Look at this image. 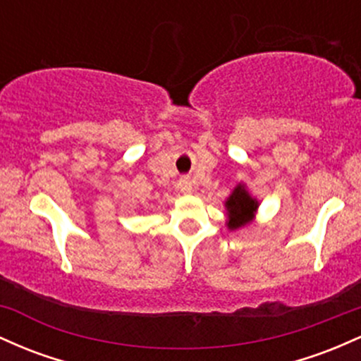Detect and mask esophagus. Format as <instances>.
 Returning a JSON list of instances; mask_svg holds the SVG:
<instances>
[{
  "instance_id": "obj_1",
  "label": "esophagus",
  "mask_w": 361,
  "mask_h": 361,
  "mask_svg": "<svg viewBox=\"0 0 361 361\" xmlns=\"http://www.w3.org/2000/svg\"><path fill=\"white\" fill-rule=\"evenodd\" d=\"M179 188H180L182 192L191 194V192H192V182L189 180V179H182V180L179 182Z\"/></svg>"
}]
</instances>
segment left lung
<instances>
[{
  "label": "left lung",
  "instance_id": "8db88e82",
  "mask_svg": "<svg viewBox=\"0 0 361 361\" xmlns=\"http://www.w3.org/2000/svg\"><path fill=\"white\" fill-rule=\"evenodd\" d=\"M224 204L226 209L225 225L228 230L244 228L256 220L259 201L254 196H250L245 184H242V182L235 185Z\"/></svg>",
  "mask_w": 361,
  "mask_h": 361
}]
</instances>
